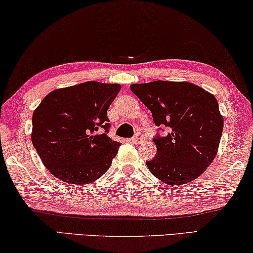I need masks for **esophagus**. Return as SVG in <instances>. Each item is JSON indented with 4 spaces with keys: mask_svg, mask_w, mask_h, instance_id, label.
I'll use <instances>...</instances> for the list:
<instances>
[{
    "mask_svg": "<svg viewBox=\"0 0 253 253\" xmlns=\"http://www.w3.org/2000/svg\"><path fill=\"white\" fill-rule=\"evenodd\" d=\"M144 140V135L141 133V132H138V133H136L133 138L131 139V142H133V143H135V144H139V143H141L142 142V141Z\"/></svg>",
    "mask_w": 253,
    "mask_h": 253,
    "instance_id": "esophagus-1",
    "label": "esophagus"
}]
</instances>
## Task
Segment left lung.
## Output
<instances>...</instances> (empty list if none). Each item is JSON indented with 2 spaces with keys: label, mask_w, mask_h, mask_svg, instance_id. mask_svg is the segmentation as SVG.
<instances>
[{
  "label": "left lung",
  "mask_w": 253,
  "mask_h": 253,
  "mask_svg": "<svg viewBox=\"0 0 253 253\" xmlns=\"http://www.w3.org/2000/svg\"><path fill=\"white\" fill-rule=\"evenodd\" d=\"M131 91L151 111L159 131L153 138L157 156L147 161L151 173L170 185H181L202 174L216 156L223 130L218 101L189 82L154 81L132 84Z\"/></svg>",
  "instance_id": "left-lung-1"
}]
</instances>
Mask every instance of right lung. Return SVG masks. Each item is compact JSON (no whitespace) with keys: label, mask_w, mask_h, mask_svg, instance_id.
Returning a JSON list of instances; mask_svg holds the SVG:
<instances>
[{"label":"right lung","mask_w":253,"mask_h":253,"mask_svg":"<svg viewBox=\"0 0 253 253\" xmlns=\"http://www.w3.org/2000/svg\"><path fill=\"white\" fill-rule=\"evenodd\" d=\"M120 90V84L84 82L51 92L34 111L32 143L57 179L87 184L108 171L121 143L108 136L106 112Z\"/></svg>","instance_id":"add662e5"}]
</instances>
